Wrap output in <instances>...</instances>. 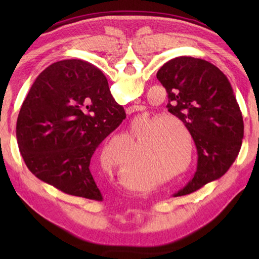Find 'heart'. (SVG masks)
<instances>
[{
  "label": "heart",
  "instance_id": "obj_1",
  "mask_svg": "<svg viewBox=\"0 0 259 259\" xmlns=\"http://www.w3.org/2000/svg\"><path fill=\"white\" fill-rule=\"evenodd\" d=\"M129 137L131 140L137 137L135 144L137 162L150 170L156 178L169 181L190 168L194 155L193 139L187 126L176 117L163 115L152 120V116L144 115ZM119 144L129 145L128 142L119 136L108 143L105 164L111 169H114L115 164L109 160V153ZM120 169L124 183L138 184L147 179L128 156L121 160Z\"/></svg>",
  "mask_w": 259,
  "mask_h": 259
}]
</instances>
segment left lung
I'll return each instance as SVG.
<instances>
[{
    "label": "left lung",
    "mask_w": 259,
    "mask_h": 259,
    "mask_svg": "<svg viewBox=\"0 0 259 259\" xmlns=\"http://www.w3.org/2000/svg\"><path fill=\"white\" fill-rule=\"evenodd\" d=\"M156 77L168 94V112L187 126L198 151L194 176L174 194L186 195L221 178L233 164L242 145V113L224 73L207 60L177 57Z\"/></svg>",
    "instance_id": "left-lung-1"
}]
</instances>
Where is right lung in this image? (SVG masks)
<instances>
[{
  "label": "right lung",
  "mask_w": 259,
  "mask_h": 259,
  "mask_svg": "<svg viewBox=\"0 0 259 259\" xmlns=\"http://www.w3.org/2000/svg\"><path fill=\"white\" fill-rule=\"evenodd\" d=\"M125 119L94 65L60 60L33 83L17 120V140L27 168L69 195L102 201L90 171L100 143Z\"/></svg>",
  "instance_id": "add662e5"
}]
</instances>
